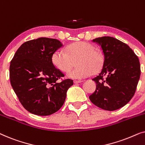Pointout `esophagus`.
Here are the masks:
<instances>
[{
  "instance_id": "1",
  "label": "esophagus",
  "mask_w": 145,
  "mask_h": 145,
  "mask_svg": "<svg viewBox=\"0 0 145 145\" xmlns=\"http://www.w3.org/2000/svg\"><path fill=\"white\" fill-rule=\"evenodd\" d=\"M83 80H74V84H78V83H80V82H82Z\"/></svg>"
}]
</instances>
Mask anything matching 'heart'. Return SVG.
<instances>
[{
	"mask_svg": "<svg viewBox=\"0 0 145 145\" xmlns=\"http://www.w3.org/2000/svg\"><path fill=\"white\" fill-rule=\"evenodd\" d=\"M66 52L55 51L51 60L57 69L62 72H68L76 62L77 66L67 73L72 78H83L90 76L92 72H98L102 69L104 57L100 51L95 49L94 45L85 41L72 43L66 47Z\"/></svg>",
	"mask_w": 145,
	"mask_h": 145,
	"instance_id": "obj_1",
	"label": "heart"
}]
</instances>
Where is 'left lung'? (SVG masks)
Masks as SVG:
<instances>
[{
  "instance_id": "8db88e82",
  "label": "left lung",
  "mask_w": 145,
  "mask_h": 145,
  "mask_svg": "<svg viewBox=\"0 0 145 145\" xmlns=\"http://www.w3.org/2000/svg\"><path fill=\"white\" fill-rule=\"evenodd\" d=\"M92 41L101 46L104 62L100 74L92 79L96 88L89 98L103 110H118L134 96L140 75L139 60L127 45L114 37Z\"/></svg>"
}]
</instances>
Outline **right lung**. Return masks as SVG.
<instances>
[{"mask_svg": "<svg viewBox=\"0 0 145 145\" xmlns=\"http://www.w3.org/2000/svg\"><path fill=\"white\" fill-rule=\"evenodd\" d=\"M56 39L39 37L24 43L10 65V80L25 110L37 116H49L64 104L73 80H57L65 76L55 68L51 57L63 46Z\"/></svg>", "mask_w": 145, "mask_h": 145, "instance_id": "add662e5", "label": "right lung"}]
</instances>
